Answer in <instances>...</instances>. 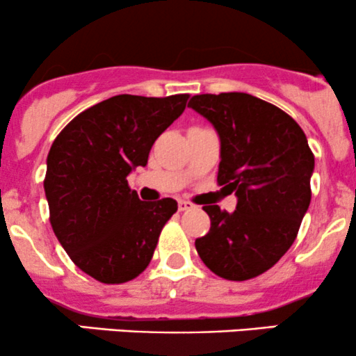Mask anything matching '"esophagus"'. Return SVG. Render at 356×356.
<instances>
[{"mask_svg": "<svg viewBox=\"0 0 356 356\" xmlns=\"http://www.w3.org/2000/svg\"><path fill=\"white\" fill-rule=\"evenodd\" d=\"M192 207H194V204L189 201H184V199L179 201V211H189V209H192Z\"/></svg>", "mask_w": 356, "mask_h": 356, "instance_id": "1", "label": "esophagus"}]
</instances>
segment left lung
<instances>
[{"instance_id": "1", "label": "left lung", "mask_w": 356, "mask_h": 356, "mask_svg": "<svg viewBox=\"0 0 356 356\" xmlns=\"http://www.w3.org/2000/svg\"><path fill=\"white\" fill-rule=\"evenodd\" d=\"M189 107L218 132V182L238 197L234 212L202 207L211 229L195 239V249L224 280H251L295 243L312 201L313 152L288 113L249 93L194 95Z\"/></svg>"}]
</instances>
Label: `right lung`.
<instances>
[{
	"instance_id": "add662e5",
	"label": "right lung",
	"mask_w": 356,
	"mask_h": 356,
	"mask_svg": "<svg viewBox=\"0 0 356 356\" xmlns=\"http://www.w3.org/2000/svg\"><path fill=\"white\" fill-rule=\"evenodd\" d=\"M187 99L115 95L76 115L53 142L43 184L53 232L73 263L100 283L140 275L177 211L170 197L140 201L127 175L147 165L154 142L182 115Z\"/></svg>"
}]
</instances>
